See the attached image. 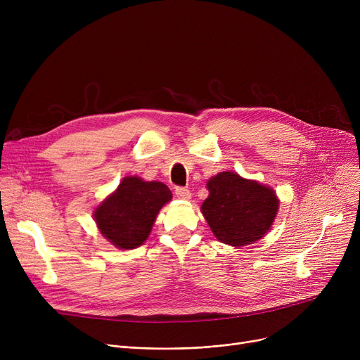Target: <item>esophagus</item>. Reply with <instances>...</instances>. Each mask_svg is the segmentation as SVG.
<instances>
[{
  "mask_svg": "<svg viewBox=\"0 0 360 360\" xmlns=\"http://www.w3.org/2000/svg\"><path fill=\"white\" fill-rule=\"evenodd\" d=\"M175 194H176V197L181 198V200H190V198H191L190 190H186V188H182V186H178V188H176Z\"/></svg>",
  "mask_w": 360,
  "mask_h": 360,
  "instance_id": "1",
  "label": "esophagus"
}]
</instances>
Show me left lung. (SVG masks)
Masks as SVG:
<instances>
[{
	"instance_id": "obj_1",
	"label": "left lung",
	"mask_w": 360,
	"mask_h": 360,
	"mask_svg": "<svg viewBox=\"0 0 360 360\" xmlns=\"http://www.w3.org/2000/svg\"><path fill=\"white\" fill-rule=\"evenodd\" d=\"M201 213L214 236L232 247H245L270 231L278 210L273 188L245 179L235 172H220L207 182Z\"/></svg>"
}]
</instances>
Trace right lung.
<instances>
[{"instance_id": "obj_1", "label": "right lung", "mask_w": 360, "mask_h": 360, "mask_svg": "<svg viewBox=\"0 0 360 360\" xmlns=\"http://www.w3.org/2000/svg\"><path fill=\"white\" fill-rule=\"evenodd\" d=\"M170 198L172 193L163 182L125 176L115 193L96 207L94 221L113 247L134 250L147 240L158 213Z\"/></svg>"}]
</instances>
